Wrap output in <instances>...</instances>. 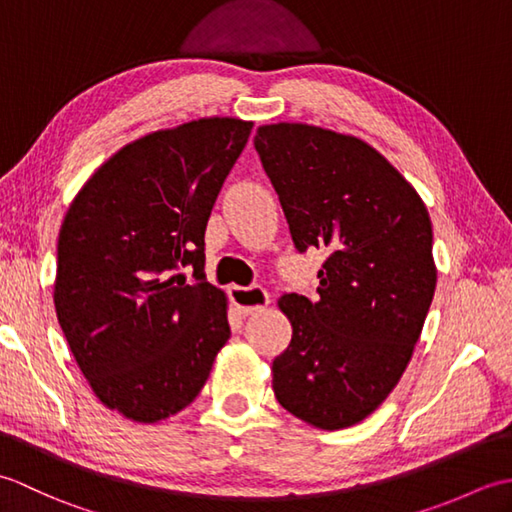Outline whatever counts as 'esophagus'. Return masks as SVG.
I'll return each instance as SVG.
<instances>
[{"mask_svg": "<svg viewBox=\"0 0 512 512\" xmlns=\"http://www.w3.org/2000/svg\"><path fill=\"white\" fill-rule=\"evenodd\" d=\"M228 297H231L233 306L237 308L239 314H244V317L266 308L270 301L268 292L262 286H250V288L231 286V290H228Z\"/></svg>", "mask_w": 512, "mask_h": 512, "instance_id": "1", "label": "esophagus"}]
</instances>
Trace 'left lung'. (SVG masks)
<instances>
[{"label":"left lung","mask_w":512,"mask_h":512,"mask_svg":"<svg viewBox=\"0 0 512 512\" xmlns=\"http://www.w3.org/2000/svg\"><path fill=\"white\" fill-rule=\"evenodd\" d=\"M255 149L295 248L328 253L317 297L279 299L292 339L273 361L275 396L312 427H352L398 385L427 319L438 279L427 206L361 138L275 123Z\"/></svg>","instance_id":"left-lung-1"}]
</instances>
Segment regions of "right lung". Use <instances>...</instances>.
<instances>
[{"mask_svg":"<svg viewBox=\"0 0 512 512\" xmlns=\"http://www.w3.org/2000/svg\"><path fill=\"white\" fill-rule=\"evenodd\" d=\"M250 129L213 116L138 138L63 217L54 310L96 398L129 420L191 405L231 336L226 295L204 277V231Z\"/></svg>","mask_w":512,"mask_h":512,"instance_id":"add662e5","label":"right lung"}]
</instances>
